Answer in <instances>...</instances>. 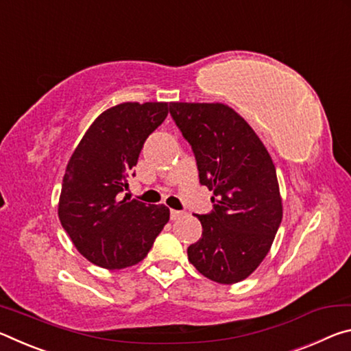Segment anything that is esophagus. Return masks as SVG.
<instances>
[{"label":"esophagus","mask_w":351,"mask_h":351,"mask_svg":"<svg viewBox=\"0 0 351 351\" xmlns=\"http://www.w3.org/2000/svg\"><path fill=\"white\" fill-rule=\"evenodd\" d=\"M169 215H171V221H179L180 217L185 216V213H183V211H179V210H171Z\"/></svg>","instance_id":"34e87169"}]
</instances>
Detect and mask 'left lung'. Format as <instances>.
<instances>
[{
  "label": "left lung",
  "mask_w": 351,
  "mask_h": 351,
  "mask_svg": "<svg viewBox=\"0 0 351 351\" xmlns=\"http://www.w3.org/2000/svg\"><path fill=\"white\" fill-rule=\"evenodd\" d=\"M169 112L193 149L199 182L215 194L211 213L196 215L202 238L188 247V260L216 283H238L260 266L283 217L275 165L228 106L171 102Z\"/></svg>",
  "instance_id": "obj_1"
}]
</instances>
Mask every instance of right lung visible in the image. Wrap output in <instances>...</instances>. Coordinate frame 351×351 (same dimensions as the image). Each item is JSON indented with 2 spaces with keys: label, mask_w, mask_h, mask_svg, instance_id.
<instances>
[{
  "label": "right lung",
  "mask_w": 351,
  "mask_h": 351,
  "mask_svg": "<svg viewBox=\"0 0 351 351\" xmlns=\"http://www.w3.org/2000/svg\"><path fill=\"white\" fill-rule=\"evenodd\" d=\"M168 102H124L97 117L68 162L59 219L80 255L104 269L140 263L169 221L165 205L121 197L146 138ZM135 176V174H132Z\"/></svg>",
  "instance_id": "right-lung-1"
}]
</instances>
